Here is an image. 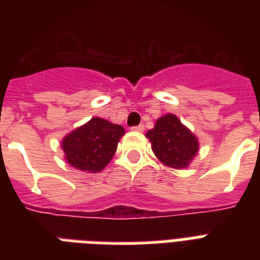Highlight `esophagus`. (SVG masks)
Segmentation results:
<instances>
[{
  "label": "esophagus",
  "mask_w": 260,
  "mask_h": 260,
  "mask_svg": "<svg viewBox=\"0 0 260 260\" xmlns=\"http://www.w3.org/2000/svg\"><path fill=\"white\" fill-rule=\"evenodd\" d=\"M131 129H132V131H136V132H143V131H144V125H143V124H139V125L132 126Z\"/></svg>",
  "instance_id": "1"
}]
</instances>
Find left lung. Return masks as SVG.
<instances>
[{"mask_svg": "<svg viewBox=\"0 0 260 260\" xmlns=\"http://www.w3.org/2000/svg\"><path fill=\"white\" fill-rule=\"evenodd\" d=\"M159 160L173 169H183L196 156L198 140L174 114H166L147 132Z\"/></svg>", "mask_w": 260, "mask_h": 260, "instance_id": "left-lung-1", "label": "left lung"}]
</instances>
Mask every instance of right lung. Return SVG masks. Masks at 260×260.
<instances>
[{
  "instance_id": "right-lung-1",
  "label": "right lung",
  "mask_w": 260,
  "mask_h": 260,
  "mask_svg": "<svg viewBox=\"0 0 260 260\" xmlns=\"http://www.w3.org/2000/svg\"><path fill=\"white\" fill-rule=\"evenodd\" d=\"M124 128L108 120L93 117L63 139L67 162L82 171L97 173L113 158Z\"/></svg>"
}]
</instances>
